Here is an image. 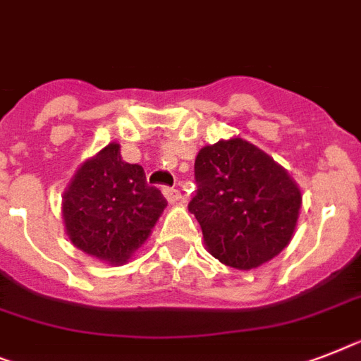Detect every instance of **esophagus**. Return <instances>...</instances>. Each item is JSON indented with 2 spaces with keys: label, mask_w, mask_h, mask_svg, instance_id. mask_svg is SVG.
Returning a JSON list of instances; mask_svg holds the SVG:
<instances>
[{
  "label": "esophagus",
  "mask_w": 361,
  "mask_h": 361,
  "mask_svg": "<svg viewBox=\"0 0 361 361\" xmlns=\"http://www.w3.org/2000/svg\"><path fill=\"white\" fill-rule=\"evenodd\" d=\"M163 195H165V198L171 204H176V202L181 200V192L178 189H174V187H163Z\"/></svg>",
  "instance_id": "1"
}]
</instances>
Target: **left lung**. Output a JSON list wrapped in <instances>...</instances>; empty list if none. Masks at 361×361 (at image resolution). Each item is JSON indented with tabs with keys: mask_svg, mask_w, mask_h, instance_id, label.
<instances>
[{
	"mask_svg": "<svg viewBox=\"0 0 361 361\" xmlns=\"http://www.w3.org/2000/svg\"><path fill=\"white\" fill-rule=\"evenodd\" d=\"M195 178L189 211L219 262L250 271L289 245L302 196L265 152L239 137L219 140L198 152Z\"/></svg>",
	"mask_w": 361,
	"mask_h": 361,
	"instance_id": "1",
	"label": "left lung"
}]
</instances>
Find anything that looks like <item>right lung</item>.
<instances>
[{"label": "right lung", "instance_id": "right-lung-1", "mask_svg": "<svg viewBox=\"0 0 361 361\" xmlns=\"http://www.w3.org/2000/svg\"><path fill=\"white\" fill-rule=\"evenodd\" d=\"M166 207L159 189L146 183L140 165H130L111 142L79 166L63 196L64 228L85 254L122 265L148 239Z\"/></svg>", "mask_w": 361, "mask_h": 361}]
</instances>
